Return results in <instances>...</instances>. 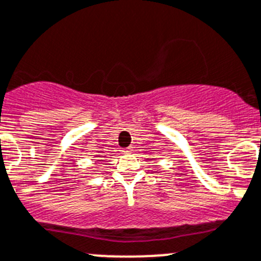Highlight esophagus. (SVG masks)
Here are the masks:
<instances>
[{
  "instance_id": "esophagus-1",
  "label": "esophagus",
  "mask_w": 261,
  "mask_h": 261,
  "mask_svg": "<svg viewBox=\"0 0 261 261\" xmlns=\"http://www.w3.org/2000/svg\"><path fill=\"white\" fill-rule=\"evenodd\" d=\"M121 151H122L123 154H128V153H131V151H133V149H131V148H127V149H122V150H121Z\"/></svg>"
}]
</instances>
